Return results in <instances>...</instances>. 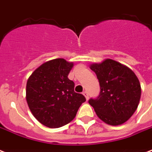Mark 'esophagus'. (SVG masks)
<instances>
[{
    "instance_id": "34e87169",
    "label": "esophagus",
    "mask_w": 152,
    "mask_h": 152,
    "mask_svg": "<svg viewBox=\"0 0 152 152\" xmlns=\"http://www.w3.org/2000/svg\"><path fill=\"white\" fill-rule=\"evenodd\" d=\"M83 95H84V96H85L86 99H87V100H88V99H89V96H88V93L87 92V91H83Z\"/></svg>"
}]
</instances>
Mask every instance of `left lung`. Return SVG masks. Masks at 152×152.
Listing matches in <instances>:
<instances>
[{
	"mask_svg": "<svg viewBox=\"0 0 152 152\" xmlns=\"http://www.w3.org/2000/svg\"><path fill=\"white\" fill-rule=\"evenodd\" d=\"M90 69L95 72L100 85L99 97L88 101L98 117L110 125L127 121L138 107L141 95L136 74L112 59L91 64Z\"/></svg>",
	"mask_w": 152,
	"mask_h": 152,
	"instance_id": "obj_1",
	"label": "left lung"
}]
</instances>
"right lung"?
Masks as SVG:
<instances>
[{
    "label": "right lung",
    "instance_id": "add662e5",
    "mask_svg": "<svg viewBox=\"0 0 152 152\" xmlns=\"http://www.w3.org/2000/svg\"><path fill=\"white\" fill-rule=\"evenodd\" d=\"M72 67V62L63 58L51 60L35 69L27 80V105L34 118L46 127L69 124L86 101L82 94L74 91L75 83L68 78Z\"/></svg>",
    "mask_w": 152,
    "mask_h": 152
}]
</instances>
